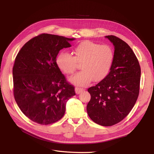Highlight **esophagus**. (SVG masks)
I'll return each mask as SVG.
<instances>
[{"label":"esophagus","mask_w":154,"mask_h":154,"mask_svg":"<svg viewBox=\"0 0 154 154\" xmlns=\"http://www.w3.org/2000/svg\"><path fill=\"white\" fill-rule=\"evenodd\" d=\"M83 91H84V89H83V88H80V87H76L75 88V91H76V93L77 94H80V92H83Z\"/></svg>","instance_id":"esophagus-1"}]
</instances>
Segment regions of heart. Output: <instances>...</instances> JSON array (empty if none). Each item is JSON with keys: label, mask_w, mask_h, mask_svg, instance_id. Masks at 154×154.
Instances as JSON below:
<instances>
[{"label": "heart", "mask_w": 154, "mask_h": 154, "mask_svg": "<svg viewBox=\"0 0 154 154\" xmlns=\"http://www.w3.org/2000/svg\"><path fill=\"white\" fill-rule=\"evenodd\" d=\"M73 56L61 51L56 58L60 71L72 74L78 63H82V71L69 78L77 86H85L92 80L100 82L108 75L114 60V52L109 45H100L89 40L83 41L72 50Z\"/></svg>", "instance_id": "obj_1"}]
</instances>
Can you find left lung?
<instances>
[{"label": "left lung", "instance_id": "left-lung-1", "mask_svg": "<svg viewBox=\"0 0 154 154\" xmlns=\"http://www.w3.org/2000/svg\"><path fill=\"white\" fill-rule=\"evenodd\" d=\"M114 45V60L103 80L88 88L91 100L87 114L94 123L105 127L118 123L131 111L140 88L141 67L130 46L114 35L105 36Z\"/></svg>", "mask_w": 154, "mask_h": 154}]
</instances>
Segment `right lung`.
<instances>
[{
    "label": "right lung",
    "instance_id": "obj_1",
    "mask_svg": "<svg viewBox=\"0 0 154 154\" xmlns=\"http://www.w3.org/2000/svg\"><path fill=\"white\" fill-rule=\"evenodd\" d=\"M74 40L42 33L26 42L13 67V95L21 111L32 122L47 125L58 122L67 100L76 94L56 63L63 48Z\"/></svg>",
    "mask_w": 154,
    "mask_h": 154
}]
</instances>
